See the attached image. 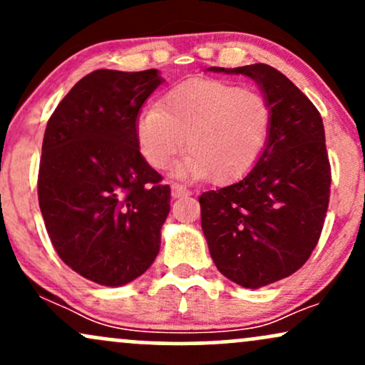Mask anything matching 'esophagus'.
<instances>
[{"label": "esophagus", "mask_w": 365, "mask_h": 365, "mask_svg": "<svg viewBox=\"0 0 365 365\" xmlns=\"http://www.w3.org/2000/svg\"><path fill=\"white\" fill-rule=\"evenodd\" d=\"M187 194L188 190L183 185H180V183H173V185H171V197H173V199H178V197H183Z\"/></svg>", "instance_id": "1"}]
</instances>
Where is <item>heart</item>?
<instances>
[{"label":"heart","instance_id":"obj_1","mask_svg":"<svg viewBox=\"0 0 365 365\" xmlns=\"http://www.w3.org/2000/svg\"><path fill=\"white\" fill-rule=\"evenodd\" d=\"M273 128V106L259 91L215 78L171 87L137 118V144L154 170H165L183 149L177 175L228 183L261 158Z\"/></svg>","mask_w":365,"mask_h":365}]
</instances>
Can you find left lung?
Wrapping results in <instances>:
<instances>
[{
	"label": "left lung",
	"mask_w": 365,
	"mask_h": 365,
	"mask_svg": "<svg viewBox=\"0 0 365 365\" xmlns=\"http://www.w3.org/2000/svg\"><path fill=\"white\" fill-rule=\"evenodd\" d=\"M211 72L247 75L273 106L266 149L244 178L199 197L200 223L220 273L245 288L287 278L311 257L329 202L331 168L316 106L264 63Z\"/></svg>",
	"instance_id": "8db88e82"
}]
</instances>
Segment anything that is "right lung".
<instances>
[{
    "instance_id": "obj_1",
    "label": "right lung",
    "mask_w": 365,
    "mask_h": 365,
    "mask_svg": "<svg viewBox=\"0 0 365 365\" xmlns=\"http://www.w3.org/2000/svg\"><path fill=\"white\" fill-rule=\"evenodd\" d=\"M158 70H96L48 121L37 178L46 230L63 262L104 287L149 269L170 212V187L137 144V118Z\"/></svg>"
}]
</instances>
